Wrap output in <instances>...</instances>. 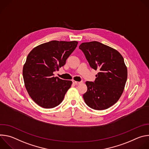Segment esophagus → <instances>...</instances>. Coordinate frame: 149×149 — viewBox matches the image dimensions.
Segmentation results:
<instances>
[{"label": "esophagus", "mask_w": 149, "mask_h": 149, "mask_svg": "<svg viewBox=\"0 0 149 149\" xmlns=\"http://www.w3.org/2000/svg\"><path fill=\"white\" fill-rule=\"evenodd\" d=\"M72 82H73L74 84H75V85H78V84H81V83L82 82V81H79V82H78V81H72Z\"/></svg>", "instance_id": "1"}]
</instances>
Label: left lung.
Segmentation results:
<instances>
[{
  "mask_svg": "<svg viewBox=\"0 0 149 149\" xmlns=\"http://www.w3.org/2000/svg\"><path fill=\"white\" fill-rule=\"evenodd\" d=\"M90 67L99 72L94 82L87 81L85 102L90 108L105 110L119 100L127 78L122 55L116 49L97 41L84 42L79 47Z\"/></svg>",
  "mask_w": 149,
  "mask_h": 149,
  "instance_id": "obj_1",
  "label": "left lung"
}]
</instances>
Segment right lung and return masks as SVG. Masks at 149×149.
I'll use <instances>...</instances> for the list:
<instances>
[{"label":"right lung","mask_w":149,"mask_h":149,"mask_svg":"<svg viewBox=\"0 0 149 149\" xmlns=\"http://www.w3.org/2000/svg\"><path fill=\"white\" fill-rule=\"evenodd\" d=\"M77 41L52 40L34 48L28 54L23 68L26 89L31 98L44 109L62 102L72 81L54 77V72L65 64L75 50Z\"/></svg>","instance_id":"right-lung-1"}]
</instances>
